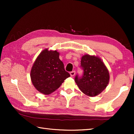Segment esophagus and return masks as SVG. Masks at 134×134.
I'll return each instance as SVG.
<instances>
[{"instance_id": "34e87169", "label": "esophagus", "mask_w": 134, "mask_h": 134, "mask_svg": "<svg viewBox=\"0 0 134 134\" xmlns=\"http://www.w3.org/2000/svg\"><path fill=\"white\" fill-rule=\"evenodd\" d=\"M70 75L71 76H74L75 74V71H71L70 72Z\"/></svg>"}]
</instances>
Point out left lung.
I'll return each mask as SVG.
<instances>
[{"instance_id":"8db88e82","label":"left lung","mask_w":134,"mask_h":134,"mask_svg":"<svg viewBox=\"0 0 134 134\" xmlns=\"http://www.w3.org/2000/svg\"><path fill=\"white\" fill-rule=\"evenodd\" d=\"M81 67L83 74H78L75 81L79 89L85 94L90 97L98 95L109 83V75L104 63L98 57L84 55L81 61Z\"/></svg>"}]
</instances>
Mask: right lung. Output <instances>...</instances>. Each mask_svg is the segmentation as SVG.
I'll return each instance as SVG.
<instances>
[{"label": "right lung", "mask_w": 134, "mask_h": 134, "mask_svg": "<svg viewBox=\"0 0 134 134\" xmlns=\"http://www.w3.org/2000/svg\"><path fill=\"white\" fill-rule=\"evenodd\" d=\"M70 76L56 51L45 49L40 54L30 72L31 80L36 89L44 94L55 92Z\"/></svg>", "instance_id": "1"}]
</instances>
